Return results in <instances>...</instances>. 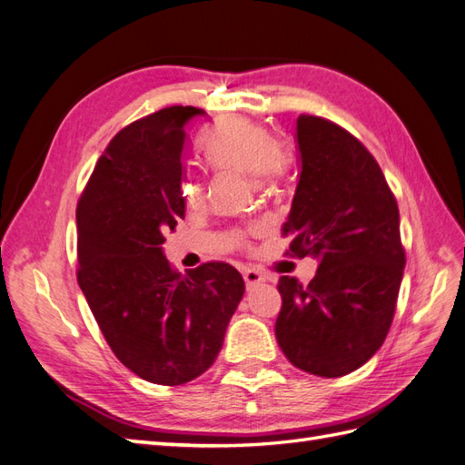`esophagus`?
<instances>
[{
    "label": "esophagus",
    "instance_id": "1",
    "mask_svg": "<svg viewBox=\"0 0 465 465\" xmlns=\"http://www.w3.org/2000/svg\"><path fill=\"white\" fill-rule=\"evenodd\" d=\"M242 275H244L246 289H248V291L258 287L260 283H263V281H265V277H263L260 272H256V270H246Z\"/></svg>",
    "mask_w": 465,
    "mask_h": 465
}]
</instances>
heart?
I'll use <instances>...</instances> for the list:
<instances>
[{
    "label": "heart",
    "mask_w": 465,
    "mask_h": 465,
    "mask_svg": "<svg viewBox=\"0 0 465 465\" xmlns=\"http://www.w3.org/2000/svg\"><path fill=\"white\" fill-rule=\"evenodd\" d=\"M203 154L215 171L252 176L260 188L275 186L287 168L277 137L248 118H231L217 125L205 139ZM180 195L188 209H200L205 202L203 182L193 176L184 178Z\"/></svg>",
    "instance_id": "b5f03b06"
}]
</instances>
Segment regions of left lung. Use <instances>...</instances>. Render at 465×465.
I'll return each mask as SVG.
<instances>
[{
	"mask_svg": "<svg viewBox=\"0 0 465 465\" xmlns=\"http://www.w3.org/2000/svg\"><path fill=\"white\" fill-rule=\"evenodd\" d=\"M302 171L283 236L312 254L308 285L279 279L275 337L294 367L337 378L362 367L390 331L403 277L400 209L371 151L331 120L301 114Z\"/></svg>",
	"mask_w": 465,
	"mask_h": 465,
	"instance_id": "8db88e82",
	"label": "left lung"
}]
</instances>
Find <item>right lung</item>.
Masks as SVG:
<instances>
[{
	"label": "right lung",
	"mask_w": 465,
	"mask_h": 465,
	"mask_svg": "<svg viewBox=\"0 0 465 465\" xmlns=\"http://www.w3.org/2000/svg\"><path fill=\"white\" fill-rule=\"evenodd\" d=\"M195 106H166L110 139L77 202V283L118 361L153 384L180 386L215 362L244 294L232 265L186 275L164 256L184 219L182 151Z\"/></svg>",
	"instance_id": "right-lung-1"
}]
</instances>
